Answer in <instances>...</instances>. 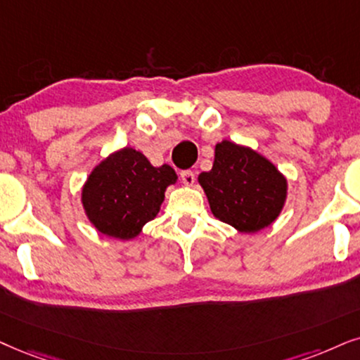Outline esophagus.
I'll list each match as a JSON object with an SVG mask.
<instances>
[{"label": "esophagus", "mask_w": 360, "mask_h": 360, "mask_svg": "<svg viewBox=\"0 0 360 360\" xmlns=\"http://www.w3.org/2000/svg\"><path fill=\"white\" fill-rule=\"evenodd\" d=\"M181 179H183V183L186 186H193L194 181H195V176H194L193 171L186 169V171H181Z\"/></svg>", "instance_id": "obj_1"}]
</instances>
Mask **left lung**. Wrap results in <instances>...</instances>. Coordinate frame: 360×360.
Masks as SVG:
<instances>
[{"instance_id": "obj_1", "label": "left lung", "mask_w": 360, "mask_h": 360, "mask_svg": "<svg viewBox=\"0 0 360 360\" xmlns=\"http://www.w3.org/2000/svg\"><path fill=\"white\" fill-rule=\"evenodd\" d=\"M199 184L214 216L240 233L276 221L288 194V181L272 162L231 141L217 144L212 169L199 174Z\"/></svg>"}]
</instances>
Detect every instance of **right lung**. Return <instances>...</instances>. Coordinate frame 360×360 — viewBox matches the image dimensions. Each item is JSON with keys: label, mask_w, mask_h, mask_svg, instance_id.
Returning <instances> with one entry per match:
<instances>
[{"label": "right lung", "mask_w": 360, "mask_h": 360, "mask_svg": "<svg viewBox=\"0 0 360 360\" xmlns=\"http://www.w3.org/2000/svg\"><path fill=\"white\" fill-rule=\"evenodd\" d=\"M176 179L171 166L154 167L144 154L124 148L91 172L83 188V206L99 233L133 239L156 217L166 188Z\"/></svg>", "instance_id": "right-lung-1"}]
</instances>
